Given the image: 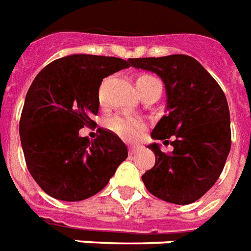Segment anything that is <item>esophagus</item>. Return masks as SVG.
<instances>
[{
	"label": "esophagus",
	"instance_id": "34e87169",
	"mask_svg": "<svg viewBox=\"0 0 251 251\" xmlns=\"http://www.w3.org/2000/svg\"><path fill=\"white\" fill-rule=\"evenodd\" d=\"M138 150V146H130L129 148V154H134Z\"/></svg>",
	"mask_w": 251,
	"mask_h": 251
}]
</instances>
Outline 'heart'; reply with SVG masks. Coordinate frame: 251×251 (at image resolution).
Masks as SVG:
<instances>
[{
	"label": "heart",
	"instance_id": "heart-1",
	"mask_svg": "<svg viewBox=\"0 0 251 251\" xmlns=\"http://www.w3.org/2000/svg\"><path fill=\"white\" fill-rule=\"evenodd\" d=\"M159 82L158 79L154 78L153 75L149 74H141L137 77V89L138 92L144 90L145 88L150 86L151 83ZM109 127L118 134L121 138L125 140H135L140 135L141 130L144 129V124L134 118H127V117H113L109 120Z\"/></svg>",
	"mask_w": 251,
	"mask_h": 251
}]
</instances>
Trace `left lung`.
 Returning a JSON list of instances; mask_svg holds the SVG:
<instances>
[{
    "mask_svg": "<svg viewBox=\"0 0 251 251\" xmlns=\"http://www.w3.org/2000/svg\"><path fill=\"white\" fill-rule=\"evenodd\" d=\"M131 66L162 78L168 113L151 131L154 140L173 146L163 153L149 145L155 163L142 176L145 186L162 201L187 205L200 200L224 170L231 146L230 113L221 86L190 55L130 58Z\"/></svg>",
    "mask_w": 251,
    "mask_h": 251,
    "instance_id": "8db88e82",
    "label": "left lung"
}]
</instances>
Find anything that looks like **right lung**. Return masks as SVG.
<instances>
[{"label":"right lung","instance_id":"add662e5","mask_svg":"<svg viewBox=\"0 0 251 251\" xmlns=\"http://www.w3.org/2000/svg\"><path fill=\"white\" fill-rule=\"evenodd\" d=\"M117 57L73 54L37 74L27 90L20 137L27 170L38 186L61 201H82L106 186L127 148L113 131L98 127L97 138L79 137L97 125L102 79L129 68Z\"/></svg>","mask_w":251,"mask_h":251}]
</instances>
